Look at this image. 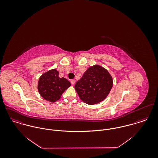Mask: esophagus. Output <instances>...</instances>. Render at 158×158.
Listing matches in <instances>:
<instances>
[{
    "instance_id": "1",
    "label": "esophagus",
    "mask_w": 158,
    "mask_h": 158,
    "mask_svg": "<svg viewBox=\"0 0 158 158\" xmlns=\"http://www.w3.org/2000/svg\"><path fill=\"white\" fill-rule=\"evenodd\" d=\"M70 82H71V84L73 85L75 84V80H72Z\"/></svg>"
}]
</instances>
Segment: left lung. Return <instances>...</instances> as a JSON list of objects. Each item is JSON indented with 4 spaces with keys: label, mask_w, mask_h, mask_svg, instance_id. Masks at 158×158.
Segmentation results:
<instances>
[{
    "label": "left lung",
    "mask_w": 158,
    "mask_h": 158,
    "mask_svg": "<svg viewBox=\"0 0 158 158\" xmlns=\"http://www.w3.org/2000/svg\"><path fill=\"white\" fill-rule=\"evenodd\" d=\"M113 85V78L108 71L99 65H94L84 73L76 83L75 89L83 102L92 105L106 98Z\"/></svg>",
    "instance_id": "left-lung-1"
}]
</instances>
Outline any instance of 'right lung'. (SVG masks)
Returning a JSON list of instances; mask_svg holds the SVG:
<instances>
[{"mask_svg": "<svg viewBox=\"0 0 158 158\" xmlns=\"http://www.w3.org/2000/svg\"><path fill=\"white\" fill-rule=\"evenodd\" d=\"M59 72L52 69L43 73L39 79L38 89L45 100L50 102L58 100L63 93L69 88L70 83L64 78H60Z\"/></svg>", "mask_w": 158, "mask_h": 158, "instance_id": "add662e5", "label": "right lung"}]
</instances>
